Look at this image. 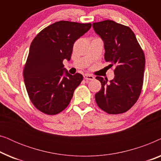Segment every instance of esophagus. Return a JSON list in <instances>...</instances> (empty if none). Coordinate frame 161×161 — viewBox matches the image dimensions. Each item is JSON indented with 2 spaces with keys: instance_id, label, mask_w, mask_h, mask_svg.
<instances>
[{
  "instance_id": "1",
  "label": "esophagus",
  "mask_w": 161,
  "mask_h": 161,
  "mask_svg": "<svg viewBox=\"0 0 161 161\" xmlns=\"http://www.w3.org/2000/svg\"><path fill=\"white\" fill-rule=\"evenodd\" d=\"M83 78H84L85 80H92L94 79V76H92L91 75H89V74H85L84 75H83Z\"/></svg>"
}]
</instances>
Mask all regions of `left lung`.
<instances>
[{
	"label": "left lung",
	"mask_w": 161,
	"mask_h": 161,
	"mask_svg": "<svg viewBox=\"0 0 161 161\" xmlns=\"http://www.w3.org/2000/svg\"><path fill=\"white\" fill-rule=\"evenodd\" d=\"M94 31L104 42L105 60L115 66L114 78L96 77L102 87L95 94L97 104L110 114L126 112L136 103L142 92L145 56L130 28L113 20L92 24Z\"/></svg>",
	"instance_id": "left-lung-1"
}]
</instances>
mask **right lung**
<instances>
[{"instance_id":"add662e5","label":"right lung","mask_w":161,"mask_h":161,"mask_svg":"<svg viewBox=\"0 0 161 161\" xmlns=\"http://www.w3.org/2000/svg\"><path fill=\"white\" fill-rule=\"evenodd\" d=\"M91 27V23L56 22L32 41L23 76L30 100L40 111L55 115L69 104L83 75H70L63 61L70 60L75 42Z\"/></svg>"}]
</instances>
